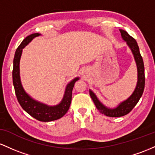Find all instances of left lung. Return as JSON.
Listing matches in <instances>:
<instances>
[{
	"label": "left lung",
	"mask_w": 155,
	"mask_h": 155,
	"mask_svg": "<svg viewBox=\"0 0 155 155\" xmlns=\"http://www.w3.org/2000/svg\"><path fill=\"white\" fill-rule=\"evenodd\" d=\"M119 31L121 33V38L124 41H126L127 45L131 50L132 53L134 56V59H135V64L137 66V71H138V81H137L136 86H135L133 94L127 100L120 102L116 107H113V108L107 107V106L103 105L98 100L96 94L91 89H89V94L94 105H96L97 108L102 114L107 116H110V117H120V116H125L129 114L138 102L139 100L143 94L144 86H145L143 61L140 53L138 43L134 38L128 34L127 31L122 30V29H119Z\"/></svg>",
	"instance_id": "obj_1"
}]
</instances>
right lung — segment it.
I'll use <instances>...</instances> for the list:
<instances>
[{"label": "right lung", "instance_id": "obj_1", "mask_svg": "<svg viewBox=\"0 0 155 155\" xmlns=\"http://www.w3.org/2000/svg\"><path fill=\"white\" fill-rule=\"evenodd\" d=\"M41 35L39 33H35L28 36L22 41L15 52L13 61L12 78L15 91L19 103L24 110L27 112L34 119L40 121H51L61 119L67 114L72 101V93L74 83L79 80L75 78L67 85L63 98L60 103L56 105H48L39 101L34 100L28 93H26L22 86L20 74V61L22 50L26 45L32 41L35 37Z\"/></svg>", "mask_w": 155, "mask_h": 155}]
</instances>
